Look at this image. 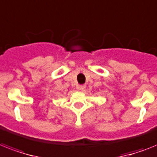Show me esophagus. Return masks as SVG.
<instances>
[{
  "instance_id": "esophagus-1",
  "label": "esophagus",
  "mask_w": 157,
  "mask_h": 157,
  "mask_svg": "<svg viewBox=\"0 0 157 157\" xmlns=\"http://www.w3.org/2000/svg\"><path fill=\"white\" fill-rule=\"evenodd\" d=\"M85 87H86V86H85V85H78V86H77V89L81 90V91H83V90L85 89Z\"/></svg>"
}]
</instances>
